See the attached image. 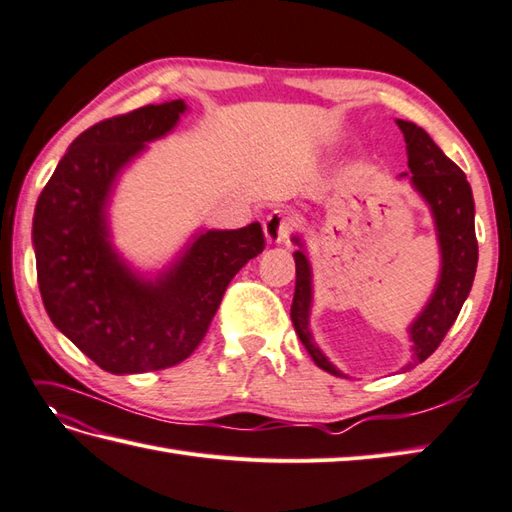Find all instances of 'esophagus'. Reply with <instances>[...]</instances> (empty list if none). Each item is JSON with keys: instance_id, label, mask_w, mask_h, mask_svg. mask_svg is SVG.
<instances>
[{"instance_id": "1", "label": "esophagus", "mask_w": 512, "mask_h": 512, "mask_svg": "<svg viewBox=\"0 0 512 512\" xmlns=\"http://www.w3.org/2000/svg\"><path fill=\"white\" fill-rule=\"evenodd\" d=\"M263 227H265L267 243H271V245H282V243H287V238H289L291 230L295 227V223H293L291 217H287L285 212L276 210V212L269 214Z\"/></svg>"}]
</instances>
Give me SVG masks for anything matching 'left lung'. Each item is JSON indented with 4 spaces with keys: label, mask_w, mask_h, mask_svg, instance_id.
Here are the masks:
<instances>
[{
    "label": "left lung",
    "mask_w": 512,
    "mask_h": 512,
    "mask_svg": "<svg viewBox=\"0 0 512 512\" xmlns=\"http://www.w3.org/2000/svg\"><path fill=\"white\" fill-rule=\"evenodd\" d=\"M396 124H399L405 138L407 168H410V173H403L401 177H410L414 192L427 203L431 219H434L440 252V271L434 293L429 295L423 311L407 326V335L412 342V359L403 366L405 372L412 370L416 363H423L440 346L456 322L464 300L469 298L475 269H478V241H475V203L467 175L440 151V146L429 138L425 129L407 120H396ZM291 241L298 245L293 252L295 293L291 304L295 333L317 366L335 374V377L350 379L315 344L311 331V260L302 236L293 234Z\"/></svg>",
    "instance_id": "1"
}]
</instances>
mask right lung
Returning a JSON list of instances; mask_svg holds the SVG:
<instances>
[{
	"label": "right lung",
	"instance_id": "add662e5",
	"mask_svg": "<svg viewBox=\"0 0 512 512\" xmlns=\"http://www.w3.org/2000/svg\"><path fill=\"white\" fill-rule=\"evenodd\" d=\"M184 100L149 105L78 135L34 208L32 247L52 324L111 374L164 370L201 344L230 280L265 247L254 221L199 227L162 269L133 265L113 243L118 181L173 133Z\"/></svg>",
	"mask_w": 512,
	"mask_h": 512
}]
</instances>
